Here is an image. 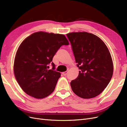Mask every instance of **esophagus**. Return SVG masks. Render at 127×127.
Here are the masks:
<instances>
[{
    "label": "esophagus",
    "mask_w": 127,
    "mask_h": 127,
    "mask_svg": "<svg viewBox=\"0 0 127 127\" xmlns=\"http://www.w3.org/2000/svg\"><path fill=\"white\" fill-rule=\"evenodd\" d=\"M67 74H68V71H67V70L63 72V74L64 75H66Z\"/></svg>",
    "instance_id": "34e87169"
}]
</instances>
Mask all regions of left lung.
<instances>
[{"label": "left lung", "instance_id": "8db88e82", "mask_svg": "<svg viewBox=\"0 0 127 127\" xmlns=\"http://www.w3.org/2000/svg\"><path fill=\"white\" fill-rule=\"evenodd\" d=\"M67 36L79 69L77 77L70 83L72 91L83 98L97 96L108 85L113 75L108 49L102 40L92 33L73 32Z\"/></svg>", "mask_w": 127, "mask_h": 127}]
</instances>
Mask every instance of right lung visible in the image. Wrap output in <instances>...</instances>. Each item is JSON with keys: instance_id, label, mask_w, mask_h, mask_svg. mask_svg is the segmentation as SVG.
<instances>
[{"instance_id": "1", "label": "right lung", "mask_w": 127, "mask_h": 127, "mask_svg": "<svg viewBox=\"0 0 127 127\" xmlns=\"http://www.w3.org/2000/svg\"><path fill=\"white\" fill-rule=\"evenodd\" d=\"M69 42L63 34L35 32L26 37L15 56L14 72L22 89L29 95L43 98L54 91L61 74L56 71L52 59ZM53 68L49 70L48 65Z\"/></svg>"}]
</instances>
